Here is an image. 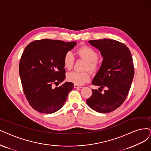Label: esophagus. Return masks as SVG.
Segmentation results:
<instances>
[{
	"instance_id": "1",
	"label": "esophagus",
	"mask_w": 151,
	"mask_h": 151,
	"mask_svg": "<svg viewBox=\"0 0 151 151\" xmlns=\"http://www.w3.org/2000/svg\"><path fill=\"white\" fill-rule=\"evenodd\" d=\"M74 88H82V86H80V85H78L75 84V85H74Z\"/></svg>"
}]
</instances>
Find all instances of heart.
Returning <instances> with one entry per match:
<instances>
[{
	"label": "heart",
	"instance_id": "heart-1",
	"mask_svg": "<svg viewBox=\"0 0 151 151\" xmlns=\"http://www.w3.org/2000/svg\"><path fill=\"white\" fill-rule=\"evenodd\" d=\"M77 53L80 57L87 61L85 69L91 71H95L98 68V53L93 48L83 46L77 50ZM74 55L71 51L67 52L63 58L64 66L67 69H71L74 63ZM90 78V73L87 71L79 72L73 71L69 72L66 75L68 81L75 83L76 85H83Z\"/></svg>",
	"mask_w": 151,
	"mask_h": 151
}]
</instances>
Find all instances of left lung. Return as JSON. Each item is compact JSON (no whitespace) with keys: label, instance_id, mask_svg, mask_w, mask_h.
<instances>
[{"label":"left lung","instance_id":"left-lung-1","mask_svg":"<svg viewBox=\"0 0 151 151\" xmlns=\"http://www.w3.org/2000/svg\"><path fill=\"white\" fill-rule=\"evenodd\" d=\"M88 42L99 50L103 59L91 83L99 86V88L105 87L107 90L103 93L92 90L86 103L96 112H112L125 101L132 84L134 68L131 52L124 43L112 39Z\"/></svg>","mask_w":151,"mask_h":151}]
</instances>
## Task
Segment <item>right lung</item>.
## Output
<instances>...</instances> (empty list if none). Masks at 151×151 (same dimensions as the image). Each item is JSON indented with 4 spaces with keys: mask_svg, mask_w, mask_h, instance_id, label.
Returning a JSON list of instances; mask_svg holds the SVG:
<instances>
[{
    "mask_svg": "<svg viewBox=\"0 0 151 151\" xmlns=\"http://www.w3.org/2000/svg\"><path fill=\"white\" fill-rule=\"evenodd\" d=\"M75 42L43 39L25 47L19 63V74L25 96L31 106L40 113L52 114L63 107L73 83L65 82L63 58Z\"/></svg>",
    "mask_w": 151,
    "mask_h": 151,
    "instance_id": "right-lung-1",
    "label": "right lung"
}]
</instances>
